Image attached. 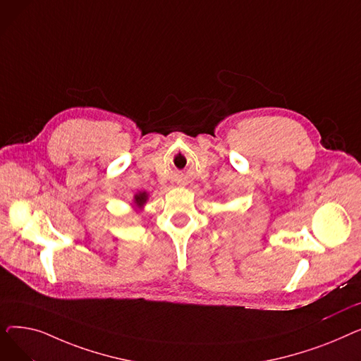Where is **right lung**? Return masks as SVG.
I'll return each mask as SVG.
<instances>
[{
	"instance_id": "1",
	"label": "right lung",
	"mask_w": 361,
	"mask_h": 361,
	"mask_svg": "<svg viewBox=\"0 0 361 361\" xmlns=\"http://www.w3.org/2000/svg\"><path fill=\"white\" fill-rule=\"evenodd\" d=\"M146 200H147V193H146V192L137 193V195L135 196V204H136L137 207H142V206L146 203Z\"/></svg>"
}]
</instances>
